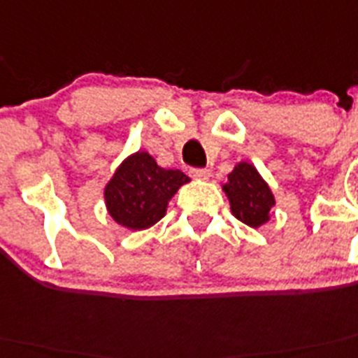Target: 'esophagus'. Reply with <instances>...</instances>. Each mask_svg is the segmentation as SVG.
Returning <instances> with one entry per match:
<instances>
[{"label":"esophagus","instance_id":"1","mask_svg":"<svg viewBox=\"0 0 358 358\" xmlns=\"http://www.w3.org/2000/svg\"><path fill=\"white\" fill-rule=\"evenodd\" d=\"M209 169H193L191 171V176H193L194 180H207L209 178Z\"/></svg>","mask_w":358,"mask_h":358}]
</instances>
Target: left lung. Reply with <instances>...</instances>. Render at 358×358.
<instances>
[{"mask_svg": "<svg viewBox=\"0 0 358 358\" xmlns=\"http://www.w3.org/2000/svg\"><path fill=\"white\" fill-rule=\"evenodd\" d=\"M224 191L229 198L231 211L240 222L260 227L269 220V209L275 206L271 189L253 165L242 162L227 176Z\"/></svg>", "mask_w": 358, "mask_h": 358, "instance_id": "8db88e82", "label": "left lung"}]
</instances>
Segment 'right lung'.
Segmentation results:
<instances>
[{
	"instance_id": "right-lung-1",
	"label": "right lung",
	"mask_w": 358,
	"mask_h": 358,
	"mask_svg": "<svg viewBox=\"0 0 358 358\" xmlns=\"http://www.w3.org/2000/svg\"><path fill=\"white\" fill-rule=\"evenodd\" d=\"M189 176L164 169L147 152L129 156L105 187L110 216L129 229H147L165 215L167 202Z\"/></svg>"
}]
</instances>
